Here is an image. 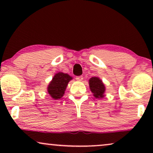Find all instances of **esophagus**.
Listing matches in <instances>:
<instances>
[{
  "label": "esophagus",
  "instance_id": "34e87169",
  "mask_svg": "<svg viewBox=\"0 0 153 153\" xmlns=\"http://www.w3.org/2000/svg\"><path fill=\"white\" fill-rule=\"evenodd\" d=\"M83 79V76H76V79L77 81H82Z\"/></svg>",
  "mask_w": 153,
  "mask_h": 153
}]
</instances>
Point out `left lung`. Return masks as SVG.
<instances>
[{
  "label": "left lung",
  "mask_w": 153,
  "mask_h": 153,
  "mask_svg": "<svg viewBox=\"0 0 153 153\" xmlns=\"http://www.w3.org/2000/svg\"><path fill=\"white\" fill-rule=\"evenodd\" d=\"M89 86L93 96L95 98H103L104 97L105 86L102 81L98 77L94 76L90 79Z\"/></svg>",
  "instance_id": "left-lung-1"
}]
</instances>
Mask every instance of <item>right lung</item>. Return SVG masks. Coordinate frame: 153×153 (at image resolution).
Here are the masks:
<instances>
[{"label":"right lung","instance_id":"right-lung-1","mask_svg":"<svg viewBox=\"0 0 153 153\" xmlns=\"http://www.w3.org/2000/svg\"><path fill=\"white\" fill-rule=\"evenodd\" d=\"M71 79L72 77L68 74L62 72L56 74L48 85V93L53 100L60 99L63 96L67 85Z\"/></svg>","mask_w":153,"mask_h":153}]
</instances>
